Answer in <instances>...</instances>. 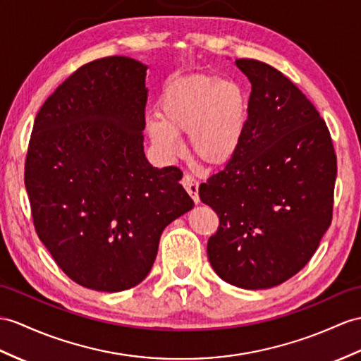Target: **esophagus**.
Returning <instances> with one entry per match:
<instances>
[{"label": "esophagus", "mask_w": 361, "mask_h": 361, "mask_svg": "<svg viewBox=\"0 0 361 361\" xmlns=\"http://www.w3.org/2000/svg\"><path fill=\"white\" fill-rule=\"evenodd\" d=\"M182 185L183 188L187 190L188 195L191 196V199L196 202V204H199L200 199H199V182L192 178L191 174H185L182 178Z\"/></svg>", "instance_id": "esophagus-1"}]
</instances>
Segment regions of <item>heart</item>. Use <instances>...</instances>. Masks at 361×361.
<instances>
[{
  "label": "heart",
  "instance_id": "b5f03b06",
  "mask_svg": "<svg viewBox=\"0 0 361 361\" xmlns=\"http://www.w3.org/2000/svg\"><path fill=\"white\" fill-rule=\"evenodd\" d=\"M159 114H147L145 133L165 159L180 152L178 135L188 133L191 153L222 166L239 152L248 126V99L239 82L213 75L173 79L159 98Z\"/></svg>",
  "mask_w": 361,
  "mask_h": 361
}]
</instances>
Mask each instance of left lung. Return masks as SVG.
I'll return each instance as SVG.
<instances>
[{
	"label": "left lung",
	"instance_id": "8db88e82",
	"mask_svg": "<svg viewBox=\"0 0 361 361\" xmlns=\"http://www.w3.org/2000/svg\"><path fill=\"white\" fill-rule=\"evenodd\" d=\"M235 66L251 82L247 131L199 196L221 221L207 245L216 274L267 289L295 276L328 231L337 157L319 111L283 73L256 59Z\"/></svg>",
	"mask_w": 361,
	"mask_h": 361
}]
</instances>
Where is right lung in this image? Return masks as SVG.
<instances>
[{"label": "right lung", "mask_w": 361, "mask_h": 361, "mask_svg": "<svg viewBox=\"0 0 361 361\" xmlns=\"http://www.w3.org/2000/svg\"><path fill=\"white\" fill-rule=\"evenodd\" d=\"M147 68L127 56L82 66L32 130L24 183L35 230L58 267L94 291L142 282L162 231L195 207L182 171L145 157Z\"/></svg>", "instance_id": "right-lung-1"}]
</instances>
